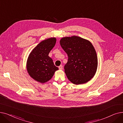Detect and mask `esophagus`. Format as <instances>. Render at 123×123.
<instances>
[{"mask_svg": "<svg viewBox=\"0 0 123 123\" xmlns=\"http://www.w3.org/2000/svg\"><path fill=\"white\" fill-rule=\"evenodd\" d=\"M62 67H63V66L62 65H61V66L58 67V68H59L60 69H62V68H63Z\"/></svg>", "mask_w": 123, "mask_h": 123, "instance_id": "obj_1", "label": "esophagus"}]
</instances>
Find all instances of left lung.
Instances as JSON below:
<instances>
[{"instance_id":"obj_1","label":"left lung","mask_w":123,"mask_h":123,"mask_svg":"<svg viewBox=\"0 0 123 123\" xmlns=\"http://www.w3.org/2000/svg\"><path fill=\"white\" fill-rule=\"evenodd\" d=\"M60 43L68 56L64 68L68 80L75 85L90 81L98 68V57L92 43L78 36L62 37Z\"/></svg>"}]
</instances>
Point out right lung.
I'll list each match as a JSON object with an SVG mask.
<instances>
[{"label":"right lung","instance_id":"obj_1","mask_svg":"<svg viewBox=\"0 0 123 123\" xmlns=\"http://www.w3.org/2000/svg\"><path fill=\"white\" fill-rule=\"evenodd\" d=\"M56 39L51 37L41 42L31 51L26 62V69L31 77L40 83L50 80L58 68L54 65L52 58L49 56L53 49Z\"/></svg>","mask_w":123,"mask_h":123}]
</instances>
